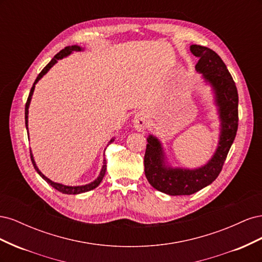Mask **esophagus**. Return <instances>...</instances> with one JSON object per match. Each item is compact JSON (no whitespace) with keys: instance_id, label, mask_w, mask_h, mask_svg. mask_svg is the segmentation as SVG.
Here are the masks:
<instances>
[{"instance_id":"1","label":"esophagus","mask_w":262,"mask_h":262,"mask_svg":"<svg viewBox=\"0 0 262 262\" xmlns=\"http://www.w3.org/2000/svg\"><path fill=\"white\" fill-rule=\"evenodd\" d=\"M133 125H134V128H136L137 131H139V132L143 131L144 129H146V126H147L146 117L143 114L136 115V116H134V119H133Z\"/></svg>"}]
</instances>
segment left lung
<instances>
[{"mask_svg": "<svg viewBox=\"0 0 262 262\" xmlns=\"http://www.w3.org/2000/svg\"><path fill=\"white\" fill-rule=\"evenodd\" d=\"M190 51L199 58L194 69L213 95L220 120L219 141L210 160L200 167H173L162 141L149 134L144 156L145 176L150 186L169 195H189L211 185L220 175L238 126V94L225 63L207 47L191 45Z\"/></svg>", "mask_w": 262, "mask_h": 262, "instance_id": "1", "label": "left lung"}]
</instances>
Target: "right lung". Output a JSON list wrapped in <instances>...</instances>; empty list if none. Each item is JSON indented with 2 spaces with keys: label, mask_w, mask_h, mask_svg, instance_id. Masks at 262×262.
<instances>
[{
  "label": "right lung",
  "mask_w": 262,
  "mask_h": 262,
  "mask_svg": "<svg viewBox=\"0 0 262 262\" xmlns=\"http://www.w3.org/2000/svg\"><path fill=\"white\" fill-rule=\"evenodd\" d=\"M84 50H85V48H82V47L77 46V45L66 47V48L63 49V50H61L58 54H55L54 58L48 63V64L46 66V68L41 71V72L39 73V75L37 76V78H36V81H35L33 87H31L30 93H29V96H28V99H27V102H26V106H25V124H26V129H27V130H28V109H29V106H30L31 98H33V94H34V91H35L36 84L39 82V80H41V78L43 77V75H46L47 73H48V71L55 64V63L58 62V60H61V59H63V58L69 57V55L72 54L74 51H84ZM27 133L29 134L28 131H27ZM114 141H115V138H113L112 140H110V141L108 142L107 146H108L109 144H112ZM105 149H106V148H105ZM104 156H105V152H104ZM30 157H31V162H33V165H34V167H35L36 171L39 173V175H40V177H41L45 181L48 182V184H49L51 187H53L54 189H57L58 191H60V192H62V193H66V194H80V193H84V192H87V191H91V190H93V189H95L96 187H98L99 184L101 182V180H102V178H104L105 173H106V169H107L106 158L104 157V161H102V164H104V165L101 166V169H100V171H99L98 177H97L96 179H95L94 181L90 182V184L82 185V186H67V185L59 184V182H54V181H52L51 179H49L48 177H46V176L43 175V173H42L40 170H39V168L37 167V164H36V162H35V160H34V155H33V153H31V150H30Z\"/></svg>",
  "instance_id": "obj_1"
}]
</instances>
